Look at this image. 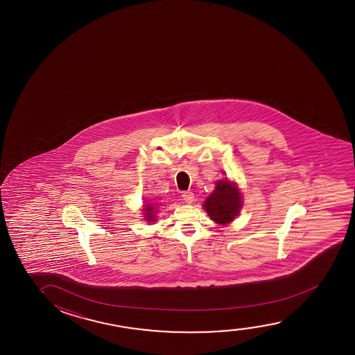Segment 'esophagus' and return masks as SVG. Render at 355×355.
<instances>
[{
  "label": "esophagus",
  "instance_id": "1",
  "mask_svg": "<svg viewBox=\"0 0 355 355\" xmlns=\"http://www.w3.org/2000/svg\"><path fill=\"white\" fill-rule=\"evenodd\" d=\"M182 196H183V200L187 204H191L194 201V194L191 191H185Z\"/></svg>",
  "mask_w": 355,
  "mask_h": 355
}]
</instances>
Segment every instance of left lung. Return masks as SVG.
Segmentation results:
<instances>
[{"instance_id": "8db88e82", "label": "left lung", "mask_w": 355, "mask_h": 355, "mask_svg": "<svg viewBox=\"0 0 355 355\" xmlns=\"http://www.w3.org/2000/svg\"><path fill=\"white\" fill-rule=\"evenodd\" d=\"M243 206L241 193L236 183L220 180L216 183L214 193L205 200L204 209L216 223L228 224L240 214Z\"/></svg>"}]
</instances>
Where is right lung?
Here are the masks:
<instances>
[{
  "mask_svg": "<svg viewBox=\"0 0 355 355\" xmlns=\"http://www.w3.org/2000/svg\"><path fill=\"white\" fill-rule=\"evenodd\" d=\"M157 206H159V205L156 204H146L143 206V207H144V209H143L144 219L148 220L149 223H150V222H155V212H157V209H159Z\"/></svg>",
  "mask_w": 355,
  "mask_h": 355,
  "instance_id": "1",
  "label": "right lung"
}]
</instances>
